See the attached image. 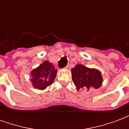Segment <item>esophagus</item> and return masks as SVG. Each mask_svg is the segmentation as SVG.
<instances>
[{"label":"esophagus","instance_id":"1","mask_svg":"<svg viewBox=\"0 0 129 129\" xmlns=\"http://www.w3.org/2000/svg\"><path fill=\"white\" fill-rule=\"evenodd\" d=\"M68 68H69V65H68V66H66L65 67V68H66V69H68Z\"/></svg>","mask_w":129,"mask_h":129}]
</instances>
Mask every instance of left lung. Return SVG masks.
Wrapping results in <instances>:
<instances>
[{
    "instance_id": "obj_1",
    "label": "left lung",
    "mask_w": 129,
    "mask_h": 129,
    "mask_svg": "<svg viewBox=\"0 0 129 129\" xmlns=\"http://www.w3.org/2000/svg\"><path fill=\"white\" fill-rule=\"evenodd\" d=\"M72 78L77 90L91 91L99 88L102 84V77L99 70L81 64L72 69Z\"/></svg>"
}]
</instances>
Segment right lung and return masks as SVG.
Returning <instances> with one entry per match:
<instances>
[{
  "label": "right lung",
  "mask_w": 129,
  "mask_h": 129,
  "mask_svg": "<svg viewBox=\"0 0 129 129\" xmlns=\"http://www.w3.org/2000/svg\"><path fill=\"white\" fill-rule=\"evenodd\" d=\"M57 70L52 63L45 61L39 67L32 70L30 81L35 88L44 90L52 84L55 79Z\"/></svg>",
  "instance_id": "obj_1"
}]
</instances>
